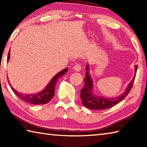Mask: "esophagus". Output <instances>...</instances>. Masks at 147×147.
Wrapping results in <instances>:
<instances>
[{"mask_svg":"<svg viewBox=\"0 0 147 147\" xmlns=\"http://www.w3.org/2000/svg\"><path fill=\"white\" fill-rule=\"evenodd\" d=\"M73 69L74 71H76L77 72H79L81 70V65H79V64L75 65L73 67Z\"/></svg>","mask_w":147,"mask_h":147,"instance_id":"1","label":"esophagus"}]
</instances>
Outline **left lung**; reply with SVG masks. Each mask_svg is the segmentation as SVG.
Wrapping results in <instances>:
<instances>
[{
    "mask_svg": "<svg viewBox=\"0 0 147 147\" xmlns=\"http://www.w3.org/2000/svg\"><path fill=\"white\" fill-rule=\"evenodd\" d=\"M138 65L135 66V74L133 79L131 80L130 83L128 84L127 87L123 93L121 94L116 97H104V96H98L94 94L93 88L94 84L93 80L91 78L89 73V64L88 63L86 67V78L84 79V86L81 89L80 98L82 101L83 105L86 108L89 109H95V110H101V109H106L110 108L117 104L120 102L123 99L128 95L130 93L131 88H132L134 79H135Z\"/></svg>",
    "mask_w": 147,
    "mask_h": 147,
    "instance_id": "obj_1",
    "label": "left lung"
}]
</instances>
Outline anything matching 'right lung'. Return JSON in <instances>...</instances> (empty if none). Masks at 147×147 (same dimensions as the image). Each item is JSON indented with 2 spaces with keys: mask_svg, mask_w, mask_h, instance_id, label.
Listing matches in <instances>:
<instances>
[{
  "mask_svg": "<svg viewBox=\"0 0 147 147\" xmlns=\"http://www.w3.org/2000/svg\"><path fill=\"white\" fill-rule=\"evenodd\" d=\"M9 58H10V50L9 51L8 58H7V61H9ZM68 71V68L66 67L63 70L59 71V73H57L55 76H54L51 81L49 82V84H47V86L43 89V90L40 92L32 94H24L21 93L16 90L13 87L11 86L10 83L9 82V86L14 93L18 96L19 98L21 99L22 100L25 102L34 104V105H40V104H45L48 103L49 102L51 101L52 98L53 97L55 93V86L56 85L57 82L58 80L61 78L62 76H63ZM9 82V80L8 78Z\"/></svg>",
  "mask_w": 147,
  "mask_h": 147,
  "instance_id": "right-lung-1",
  "label": "right lung"
}]
</instances>
